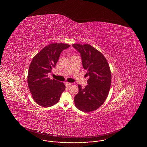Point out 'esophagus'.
<instances>
[{"mask_svg":"<svg viewBox=\"0 0 147 147\" xmlns=\"http://www.w3.org/2000/svg\"><path fill=\"white\" fill-rule=\"evenodd\" d=\"M66 86H70L72 84V83H70V82H66Z\"/></svg>","mask_w":147,"mask_h":147,"instance_id":"34e87169","label":"esophagus"}]
</instances>
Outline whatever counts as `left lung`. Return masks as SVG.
<instances>
[{
    "mask_svg": "<svg viewBox=\"0 0 147 147\" xmlns=\"http://www.w3.org/2000/svg\"><path fill=\"white\" fill-rule=\"evenodd\" d=\"M80 53L83 67L89 76L88 85L82 89L79 84V92L74 98L78 109L89 113L98 109L109 94L111 82L109 65L102 53L88 44H73Z\"/></svg>",
    "mask_w": 147,
    "mask_h": 147,
    "instance_id": "1",
    "label": "left lung"
}]
</instances>
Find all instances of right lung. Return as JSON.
<instances>
[{
  "label": "right lung",
  "instance_id": "1",
  "mask_svg": "<svg viewBox=\"0 0 147 147\" xmlns=\"http://www.w3.org/2000/svg\"><path fill=\"white\" fill-rule=\"evenodd\" d=\"M70 46L63 43L50 44L44 47L31 61L28 70V87L33 99L40 106H53L59 101L65 90L63 82L50 79L48 75L56 66L61 53Z\"/></svg>",
  "mask_w": 147,
  "mask_h": 147
}]
</instances>
